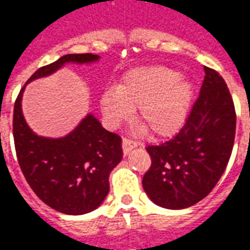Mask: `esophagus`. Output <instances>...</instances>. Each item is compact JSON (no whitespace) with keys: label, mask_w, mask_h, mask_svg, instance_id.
I'll return each instance as SVG.
<instances>
[{"label":"esophagus","mask_w":250,"mask_h":250,"mask_svg":"<svg viewBox=\"0 0 250 250\" xmlns=\"http://www.w3.org/2000/svg\"><path fill=\"white\" fill-rule=\"evenodd\" d=\"M122 147H123V152L127 155L129 151L133 150L135 147H137V142L129 137H125L123 138V141H122Z\"/></svg>","instance_id":"34e87169"}]
</instances>
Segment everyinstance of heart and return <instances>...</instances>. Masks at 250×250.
Returning a JSON list of instances; mask_svg holds the SVG:
<instances>
[{
  "label": "heart",
  "mask_w": 250,
  "mask_h": 250,
  "mask_svg": "<svg viewBox=\"0 0 250 250\" xmlns=\"http://www.w3.org/2000/svg\"><path fill=\"white\" fill-rule=\"evenodd\" d=\"M192 86L180 80V73L169 67L155 66L131 71L118 87L102 95V109L112 123L131 117L138 108V121L150 135H173L182 127L188 113Z\"/></svg>",
  "instance_id": "heart-1"
}]
</instances>
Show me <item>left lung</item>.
<instances>
[{"label":"left lung","instance_id":"8db88e82","mask_svg":"<svg viewBox=\"0 0 250 250\" xmlns=\"http://www.w3.org/2000/svg\"><path fill=\"white\" fill-rule=\"evenodd\" d=\"M236 113L225 80L205 67L201 93L173 138L146 150L151 165L142 186L152 202L187 208L215 188L228 167L235 140Z\"/></svg>","mask_w":250,"mask_h":250}]
</instances>
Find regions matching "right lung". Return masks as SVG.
I'll use <instances>...</instances> for the list:
<instances>
[{
	"label": "right lung",
	"mask_w": 250,
	"mask_h": 250,
	"mask_svg": "<svg viewBox=\"0 0 250 250\" xmlns=\"http://www.w3.org/2000/svg\"><path fill=\"white\" fill-rule=\"evenodd\" d=\"M98 58L93 53L66 54L35 71L28 83L48 76L67 62L85 63ZM24 89L15 100L12 133L25 179L35 194L58 212L83 215L93 211L108 194L109 174L122 160L121 137L103 128L91 114L66 137H39L22 115Z\"/></svg>",
	"instance_id": "obj_1"
}]
</instances>
